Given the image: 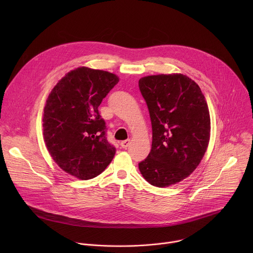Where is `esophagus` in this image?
<instances>
[{"mask_svg": "<svg viewBox=\"0 0 253 253\" xmlns=\"http://www.w3.org/2000/svg\"><path fill=\"white\" fill-rule=\"evenodd\" d=\"M130 143H131V141H130L129 139L124 140V141H122V142L120 143V146H121L122 148H127V147L130 145Z\"/></svg>", "mask_w": 253, "mask_h": 253, "instance_id": "1", "label": "esophagus"}]
</instances>
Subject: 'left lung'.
<instances>
[{
    "label": "left lung",
    "instance_id": "8db88e82",
    "mask_svg": "<svg viewBox=\"0 0 253 253\" xmlns=\"http://www.w3.org/2000/svg\"><path fill=\"white\" fill-rule=\"evenodd\" d=\"M139 89L152 124L151 151L139 170L153 186L176 184L196 169L206 152L210 116L205 97L183 74L143 77Z\"/></svg>",
    "mask_w": 253,
    "mask_h": 253
}]
</instances>
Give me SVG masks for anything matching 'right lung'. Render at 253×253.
Masks as SVG:
<instances>
[{"instance_id": "add662e5", "label": "right lung", "mask_w": 253, "mask_h": 253, "mask_svg": "<svg viewBox=\"0 0 253 253\" xmlns=\"http://www.w3.org/2000/svg\"><path fill=\"white\" fill-rule=\"evenodd\" d=\"M119 82L103 70L79 67L53 88L46 101L43 135L54 161L68 174L92 179L109 165L116 149L106 137L99 114L102 100Z\"/></svg>"}]
</instances>
